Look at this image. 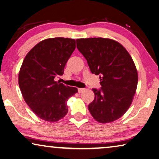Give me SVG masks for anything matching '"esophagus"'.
Segmentation results:
<instances>
[{
  "label": "esophagus",
  "instance_id": "34e87169",
  "mask_svg": "<svg viewBox=\"0 0 159 159\" xmlns=\"http://www.w3.org/2000/svg\"><path fill=\"white\" fill-rule=\"evenodd\" d=\"M85 90V89H78V91H79V93H83Z\"/></svg>",
  "mask_w": 159,
  "mask_h": 159
}]
</instances>
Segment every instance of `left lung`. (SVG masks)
<instances>
[{
    "mask_svg": "<svg viewBox=\"0 0 159 159\" xmlns=\"http://www.w3.org/2000/svg\"><path fill=\"white\" fill-rule=\"evenodd\" d=\"M77 48L92 74L100 75L101 89H93L94 100L89 110L100 123L119 119L132 104L138 83L137 68L125 48L111 39H76Z\"/></svg>",
    "mask_w": 159,
    "mask_h": 159,
    "instance_id": "8db88e82",
    "label": "left lung"
}]
</instances>
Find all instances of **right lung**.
Masks as SVG:
<instances>
[{"mask_svg":"<svg viewBox=\"0 0 159 159\" xmlns=\"http://www.w3.org/2000/svg\"><path fill=\"white\" fill-rule=\"evenodd\" d=\"M75 49L74 39L42 40L27 53L20 69L18 83L25 102L40 119L56 122L67 114V100L78 92L55 81L62 75Z\"/></svg>","mask_w":159,"mask_h":159,"instance_id":"obj_1","label":"right lung"}]
</instances>
